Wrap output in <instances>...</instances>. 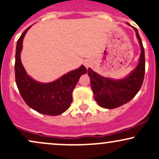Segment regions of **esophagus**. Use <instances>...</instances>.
I'll list each match as a JSON object with an SVG mask.
<instances>
[{
  "instance_id": "esophagus-1",
  "label": "esophagus",
  "mask_w": 159,
  "mask_h": 159,
  "mask_svg": "<svg viewBox=\"0 0 159 159\" xmlns=\"http://www.w3.org/2000/svg\"><path fill=\"white\" fill-rule=\"evenodd\" d=\"M89 66H90L89 63H87H87H85V66L87 67H87H89Z\"/></svg>"
}]
</instances>
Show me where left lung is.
<instances>
[{
    "mask_svg": "<svg viewBox=\"0 0 159 159\" xmlns=\"http://www.w3.org/2000/svg\"><path fill=\"white\" fill-rule=\"evenodd\" d=\"M133 28L136 32L141 52L138 66L127 77L113 80L102 77L90 68L87 69L95 100L104 108L113 109L129 102L138 93L143 84L145 74L144 48L138 30L135 27Z\"/></svg>",
    "mask_w": 159,
    "mask_h": 159,
    "instance_id": "left-lung-1",
    "label": "left lung"
}]
</instances>
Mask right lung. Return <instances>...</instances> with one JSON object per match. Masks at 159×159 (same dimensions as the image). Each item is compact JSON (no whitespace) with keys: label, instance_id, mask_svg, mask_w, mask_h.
I'll use <instances>...</instances> for the list:
<instances>
[{"label":"right lung","instance_id":"1","mask_svg":"<svg viewBox=\"0 0 159 159\" xmlns=\"http://www.w3.org/2000/svg\"><path fill=\"white\" fill-rule=\"evenodd\" d=\"M22 33L17 41L16 51V82L21 97L32 109L41 114L57 116L63 114L72 102V91L82 75L87 72L84 66L71 71L56 81L50 83H39L30 78L21 63L20 54L23 39L29 28Z\"/></svg>","mask_w":159,"mask_h":159}]
</instances>
